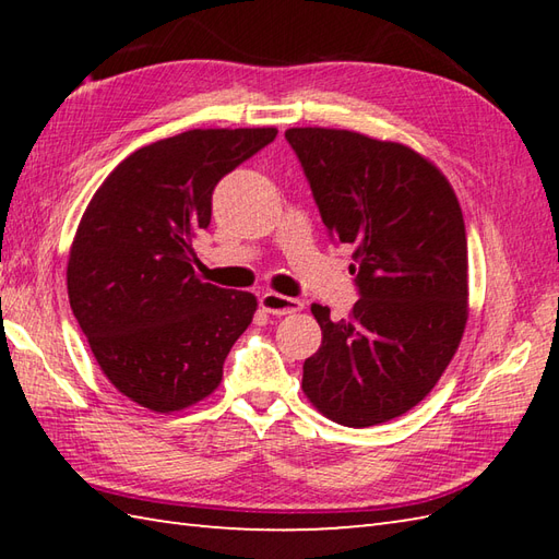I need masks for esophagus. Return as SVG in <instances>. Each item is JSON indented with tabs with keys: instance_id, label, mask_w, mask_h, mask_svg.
<instances>
[{
	"instance_id": "34e87169",
	"label": "esophagus",
	"mask_w": 559,
	"mask_h": 559,
	"mask_svg": "<svg viewBox=\"0 0 559 559\" xmlns=\"http://www.w3.org/2000/svg\"><path fill=\"white\" fill-rule=\"evenodd\" d=\"M259 305H261V310L269 312V314H276V317L295 314V312H300L302 307H305L302 300L286 298V295H278V293H264L259 298Z\"/></svg>"
}]
</instances>
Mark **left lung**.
Masks as SVG:
<instances>
[{"label":"left lung","mask_w":559,"mask_h":559,"mask_svg":"<svg viewBox=\"0 0 559 559\" xmlns=\"http://www.w3.org/2000/svg\"><path fill=\"white\" fill-rule=\"evenodd\" d=\"M329 235L353 245L360 300L346 319L312 305L322 346L302 391L326 418L370 427L430 394L468 317V242L454 189L413 148L348 129L286 132Z\"/></svg>","instance_id":"8db88e82"}]
</instances>
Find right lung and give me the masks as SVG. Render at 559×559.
Here are the masks:
<instances>
[{"label": "right lung", "instance_id": "1", "mask_svg": "<svg viewBox=\"0 0 559 559\" xmlns=\"http://www.w3.org/2000/svg\"><path fill=\"white\" fill-rule=\"evenodd\" d=\"M278 129H189L134 151L105 177L69 252L67 290L103 374L156 413L182 411L221 384L252 322V293L201 283L192 240L211 194Z\"/></svg>", "mask_w": 559, "mask_h": 559}]
</instances>
